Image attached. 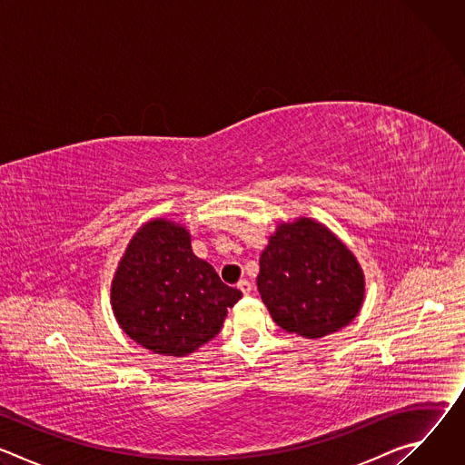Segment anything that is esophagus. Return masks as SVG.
Returning a JSON list of instances; mask_svg holds the SVG:
<instances>
[{
    "label": "esophagus",
    "mask_w": 465,
    "mask_h": 465,
    "mask_svg": "<svg viewBox=\"0 0 465 465\" xmlns=\"http://www.w3.org/2000/svg\"><path fill=\"white\" fill-rule=\"evenodd\" d=\"M237 289L246 296V294H250V292H252V283H250L248 280H241V282L237 283Z\"/></svg>",
    "instance_id": "34e87169"
}]
</instances>
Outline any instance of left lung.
Instances as JSON below:
<instances>
[{"label": "left lung", "instance_id": "left-lung-1", "mask_svg": "<svg viewBox=\"0 0 465 465\" xmlns=\"http://www.w3.org/2000/svg\"><path fill=\"white\" fill-rule=\"evenodd\" d=\"M257 289L272 320L289 333L320 339L361 311L364 274L355 255L323 224L282 223L259 257Z\"/></svg>", "mask_w": 465, "mask_h": 465}]
</instances>
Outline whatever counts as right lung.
Segmentation results:
<instances>
[{"label": "right lung", "instance_id": "right-lung-1", "mask_svg": "<svg viewBox=\"0 0 465 465\" xmlns=\"http://www.w3.org/2000/svg\"><path fill=\"white\" fill-rule=\"evenodd\" d=\"M241 296L193 253L189 232L167 219L149 221L132 237L110 292L124 333L169 357H185L215 339Z\"/></svg>", "mask_w": 465, "mask_h": 465}]
</instances>
